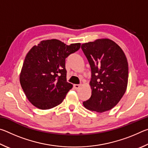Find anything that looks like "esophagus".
<instances>
[{
	"mask_svg": "<svg viewBox=\"0 0 148 148\" xmlns=\"http://www.w3.org/2000/svg\"><path fill=\"white\" fill-rule=\"evenodd\" d=\"M82 86V85L81 84H74V88L76 89H79L80 87Z\"/></svg>",
	"mask_w": 148,
	"mask_h": 148,
	"instance_id": "obj_1",
	"label": "esophagus"
}]
</instances>
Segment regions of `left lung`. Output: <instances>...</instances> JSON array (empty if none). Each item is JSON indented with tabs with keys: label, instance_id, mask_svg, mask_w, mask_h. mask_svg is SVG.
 Returning a JSON list of instances; mask_svg holds the SVG:
<instances>
[{
	"label": "left lung",
	"instance_id": "left-lung-1",
	"mask_svg": "<svg viewBox=\"0 0 148 148\" xmlns=\"http://www.w3.org/2000/svg\"><path fill=\"white\" fill-rule=\"evenodd\" d=\"M91 69V96L83 102L87 110L102 113L116 106L126 91L129 66L123 51L108 38L82 45Z\"/></svg>",
	"mask_w": 148,
	"mask_h": 148
}]
</instances>
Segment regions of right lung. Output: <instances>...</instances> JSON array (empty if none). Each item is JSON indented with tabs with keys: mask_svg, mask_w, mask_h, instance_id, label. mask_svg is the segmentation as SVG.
Instances as JSON below:
<instances>
[{
	"mask_svg": "<svg viewBox=\"0 0 148 148\" xmlns=\"http://www.w3.org/2000/svg\"><path fill=\"white\" fill-rule=\"evenodd\" d=\"M81 44L66 45L57 39L42 40L29 50L23 62L19 81L29 102L41 110L61 103L72 84L66 82L65 59Z\"/></svg>",
	"mask_w": 148,
	"mask_h": 148,
	"instance_id": "obj_1",
	"label": "right lung"
}]
</instances>
